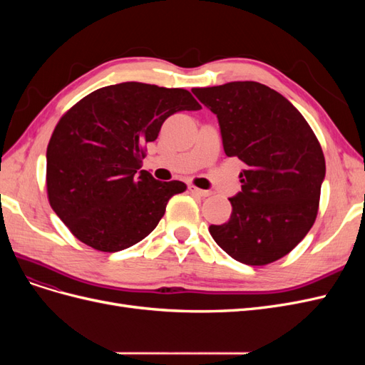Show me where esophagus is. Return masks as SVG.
<instances>
[{
    "label": "esophagus",
    "instance_id": "34e87169",
    "mask_svg": "<svg viewBox=\"0 0 365 365\" xmlns=\"http://www.w3.org/2000/svg\"><path fill=\"white\" fill-rule=\"evenodd\" d=\"M189 190H190L192 193L197 195V196H201V197H207V196H210V192H208V190L197 189V187H195V185H190V187H189Z\"/></svg>",
    "mask_w": 365,
    "mask_h": 365
}]
</instances>
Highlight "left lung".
<instances>
[{
  "mask_svg": "<svg viewBox=\"0 0 365 365\" xmlns=\"http://www.w3.org/2000/svg\"><path fill=\"white\" fill-rule=\"evenodd\" d=\"M216 114L227 157L245 164L228 222L210 225L235 260L262 267L292 251L312 228L326 175L322 146L298 109L259 82L195 88Z\"/></svg>",
  "mask_w": 365,
  "mask_h": 365,
  "instance_id": "obj_1",
  "label": "left lung"
}]
</instances>
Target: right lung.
<instances>
[{"instance_id": "add662e5", "label": "right lung", "mask_w": 365, "mask_h": 365, "mask_svg": "<svg viewBox=\"0 0 365 365\" xmlns=\"http://www.w3.org/2000/svg\"><path fill=\"white\" fill-rule=\"evenodd\" d=\"M201 105L182 88L125 82L98 88L62 115L47 148L51 208L85 245L117 252L150 235L181 181L140 170L164 120Z\"/></svg>"}]
</instances>
